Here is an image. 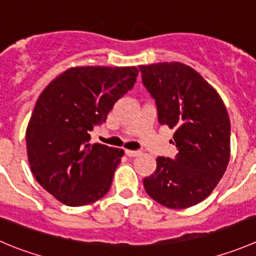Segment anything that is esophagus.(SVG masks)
<instances>
[{"label":"esophagus","instance_id":"esophagus-1","mask_svg":"<svg viewBox=\"0 0 256 256\" xmlns=\"http://www.w3.org/2000/svg\"><path fill=\"white\" fill-rule=\"evenodd\" d=\"M125 154L128 158H135V156L140 155V151H134V150H125Z\"/></svg>","mask_w":256,"mask_h":256}]
</instances>
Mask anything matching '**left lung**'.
<instances>
[{
    "instance_id": "1",
    "label": "left lung",
    "mask_w": 256,
    "mask_h": 256,
    "mask_svg": "<svg viewBox=\"0 0 256 256\" xmlns=\"http://www.w3.org/2000/svg\"><path fill=\"white\" fill-rule=\"evenodd\" d=\"M155 100L160 125L174 128L178 152L158 156L144 178L148 196L170 209H186L206 199L230 158V120L219 94L199 72L180 62L138 66Z\"/></svg>"
}]
</instances>
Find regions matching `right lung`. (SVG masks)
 <instances>
[{
    "instance_id": "1",
    "label": "right lung",
    "mask_w": 256,
    "mask_h": 256,
    "mask_svg": "<svg viewBox=\"0 0 256 256\" xmlns=\"http://www.w3.org/2000/svg\"><path fill=\"white\" fill-rule=\"evenodd\" d=\"M138 75L136 68H71L40 95L26 130L27 156L37 182L62 204L82 206L110 190L124 151L91 145L90 131Z\"/></svg>"
}]
</instances>
